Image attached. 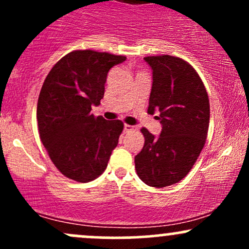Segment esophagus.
<instances>
[{
  "mask_svg": "<svg viewBox=\"0 0 249 249\" xmlns=\"http://www.w3.org/2000/svg\"><path fill=\"white\" fill-rule=\"evenodd\" d=\"M134 130V126H132V125H128V124H125L124 125V132H131V131Z\"/></svg>",
  "mask_w": 249,
  "mask_h": 249,
  "instance_id": "obj_1",
  "label": "esophagus"
}]
</instances>
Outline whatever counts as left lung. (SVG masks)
<instances>
[{
    "mask_svg": "<svg viewBox=\"0 0 249 249\" xmlns=\"http://www.w3.org/2000/svg\"><path fill=\"white\" fill-rule=\"evenodd\" d=\"M152 89L147 113L159 111L161 132L142 127L145 142L134 157L137 174L152 187L177 184L187 176L207 138L210 101L204 83L186 61L170 55L148 56Z\"/></svg>",
    "mask_w": 249,
    "mask_h": 249,
    "instance_id": "8db88e82",
    "label": "left lung"
}]
</instances>
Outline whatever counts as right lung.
Returning a JSON list of instances; mask_svg holds the SVG:
<instances>
[{
  "mask_svg": "<svg viewBox=\"0 0 249 249\" xmlns=\"http://www.w3.org/2000/svg\"><path fill=\"white\" fill-rule=\"evenodd\" d=\"M125 59L93 50L71 51L43 83L37 103L39 138L67 178L88 182L107 166L124 124L95 117L91 107L101 104L108 70Z\"/></svg>",
  "mask_w": 249,
  "mask_h": 249,
  "instance_id": "add662e5",
  "label": "right lung"
}]
</instances>
